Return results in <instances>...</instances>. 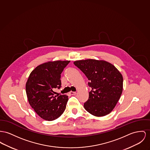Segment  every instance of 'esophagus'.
<instances>
[{"mask_svg":"<svg viewBox=\"0 0 150 150\" xmlns=\"http://www.w3.org/2000/svg\"><path fill=\"white\" fill-rule=\"evenodd\" d=\"M70 95H76V92H75V91H70Z\"/></svg>","mask_w":150,"mask_h":150,"instance_id":"34e87169","label":"esophagus"}]
</instances>
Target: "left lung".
I'll return each instance as SVG.
<instances>
[{"instance_id":"obj_1","label":"left lung","mask_w":150,"mask_h":150,"mask_svg":"<svg viewBox=\"0 0 150 150\" xmlns=\"http://www.w3.org/2000/svg\"><path fill=\"white\" fill-rule=\"evenodd\" d=\"M74 64L87 77L91 90L84 108L96 117L110 113L120 100L123 90V77L110 62L94 59L78 60Z\"/></svg>"}]
</instances>
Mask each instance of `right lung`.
Here are the masks:
<instances>
[{
  "label": "right lung",
  "instance_id": "add662e5",
  "mask_svg": "<svg viewBox=\"0 0 150 150\" xmlns=\"http://www.w3.org/2000/svg\"><path fill=\"white\" fill-rule=\"evenodd\" d=\"M70 61H48L32 71L25 85L29 103L42 119H57L65 110L68 96H56L61 85V74Z\"/></svg>",
  "mask_w": 150,
  "mask_h": 150
}]
</instances>
